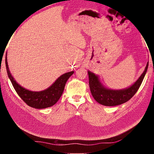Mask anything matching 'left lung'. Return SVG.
Returning a JSON list of instances; mask_svg holds the SVG:
<instances>
[{"label":"left lung","instance_id":"8db88e82","mask_svg":"<svg viewBox=\"0 0 154 154\" xmlns=\"http://www.w3.org/2000/svg\"><path fill=\"white\" fill-rule=\"evenodd\" d=\"M148 64L145 67L144 72L132 86L121 90L106 89L99 82L98 77L90 71H88L90 89L94 98L98 103L105 106H116L128 101L139 90L147 72Z\"/></svg>","mask_w":154,"mask_h":154}]
</instances>
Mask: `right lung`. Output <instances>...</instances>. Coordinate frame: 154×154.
Returning a JSON list of instances; mask_svg holds the SVG:
<instances>
[{"label": "right lung", "mask_w": 154, "mask_h": 154, "mask_svg": "<svg viewBox=\"0 0 154 154\" xmlns=\"http://www.w3.org/2000/svg\"><path fill=\"white\" fill-rule=\"evenodd\" d=\"M5 64L7 75L17 94L26 104L35 109H45L55 105L63 93L67 80L74 72L71 71L61 75L48 89L41 92H32L22 87L15 82L10 73L7 56L5 57Z\"/></svg>", "instance_id": "add662e5"}]
</instances>
